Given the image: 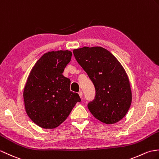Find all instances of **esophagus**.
I'll return each instance as SVG.
<instances>
[{"label": "esophagus", "mask_w": 159, "mask_h": 159, "mask_svg": "<svg viewBox=\"0 0 159 159\" xmlns=\"http://www.w3.org/2000/svg\"><path fill=\"white\" fill-rule=\"evenodd\" d=\"M79 96H80V98H83V92L82 91H79Z\"/></svg>", "instance_id": "esophagus-1"}]
</instances>
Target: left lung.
<instances>
[{"label": "left lung", "mask_w": 159, "mask_h": 159, "mask_svg": "<svg viewBox=\"0 0 159 159\" xmlns=\"http://www.w3.org/2000/svg\"><path fill=\"white\" fill-rule=\"evenodd\" d=\"M73 53L95 89V99L87 105L91 113L106 124L120 121L132 101L129 80L120 62L101 47H84Z\"/></svg>", "instance_id": "1"}]
</instances>
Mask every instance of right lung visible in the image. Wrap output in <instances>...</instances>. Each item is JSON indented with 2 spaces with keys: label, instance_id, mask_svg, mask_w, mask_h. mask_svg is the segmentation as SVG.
I'll list each match as a JSON object with an SVG mask.
<instances>
[{
  "label": "right lung",
  "instance_id": "1",
  "mask_svg": "<svg viewBox=\"0 0 159 159\" xmlns=\"http://www.w3.org/2000/svg\"><path fill=\"white\" fill-rule=\"evenodd\" d=\"M72 55L68 50L47 52L28 76L23 94L25 111L40 127H58L80 102L79 94L70 90V80L62 75Z\"/></svg>",
  "mask_w": 159,
  "mask_h": 159
}]
</instances>
